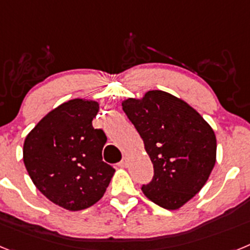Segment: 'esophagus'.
Wrapping results in <instances>:
<instances>
[{
  "mask_svg": "<svg viewBox=\"0 0 250 250\" xmlns=\"http://www.w3.org/2000/svg\"><path fill=\"white\" fill-rule=\"evenodd\" d=\"M119 165H120L121 167H126V165H127V158H126V156H124L123 160H121L120 163H119Z\"/></svg>",
  "mask_w": 250,
  "mask_h": 250,
  "instance_id": "1",
  "label": "esophagus"
}]
</instances>
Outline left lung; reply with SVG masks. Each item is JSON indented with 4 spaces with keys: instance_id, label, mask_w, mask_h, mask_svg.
<instances>
[{
    "instance_id": "1",
    "label": "left lung",
    "mask_w": 250,
    "mask_h": 250,
    "mask_svg": "<svg viewBox=\"0 0 250 250\" xmlns=\"http://www.w3.org/2000/svg\"><path fill=\"white\" fill-rule=\"evenodd\" d=\"M123 109L144 140L154 165L141 190L165 209H179L204 187L215 165L216 139L191 106L164 91L127 99Z\"/></svg>"
}]
</instances>
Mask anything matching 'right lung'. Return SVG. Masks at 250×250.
Listing matches in <instances>:
<instances>
[{"label":"right lung","instance_id":"add662e5","mask_svg":"<svg viewBox=\"0 0 250 250\" xmlns=\"http://www.w3.org/2000/svg\"><path fill=\"white\" fill-rule=\"evenodd\" d=\"M98 111L96 101H67L48 112L23 144V163L34 184L67 210L99 202L115 171L103 161L105 132L92 126Z\"/></svg>","mask_w":250,"mask_h":250}]
</instances>
